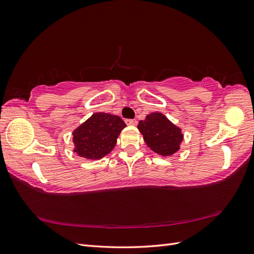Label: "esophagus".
<instances>
[{"instance_id":"obj_1","label":"esophagus","mask_w":254,"mask_h":254,"mask_svg":"<svg viewBox=\"0 0 254 254\" xmlns=\"http://www.w3.org/2000/svg\"><path fill=\"white\" fill-rule=\"evenodd\" d=\"M125 123H126L127 125H129V126H135L137 122L135 120H129V119H127V120H125Z\"/></svg>"}]
</instances>
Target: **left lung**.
Listing matches in <instances>:
<instances>
[{"label":"left lung","mask_w":254,"mask_h":254,"mask_svg":"<svg viewBox=\"0 0 254 254\" xmlns=\"http://www.w3.org/2000/svg\"><path fill=\"white\" fill-rule=\"evenodd\" d=\"M137 129L148 147L163 157L173 156L183 141L181 128L176 126L163 113L152 112L140 121Z\"/></svg>","instance_id":"obj_1"}]
</instances>
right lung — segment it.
<instances>
[{
	"mask_svg": "<svg viewBox=\"0 0 254 254\" xmlns=\"http://www.w3.org/2000/svg\"><path fill=\"white\" fill-rule=\"evenodd\" d=\"M126 124L118 115L97 112L73 131L74 152L88 160H99L108 155L117 144Z\"/></svg>",
	"mask_w": 254,
	"mask_h": 254,
	"instance_id": "1",
	"label": "right lung"
}]
</instances>
